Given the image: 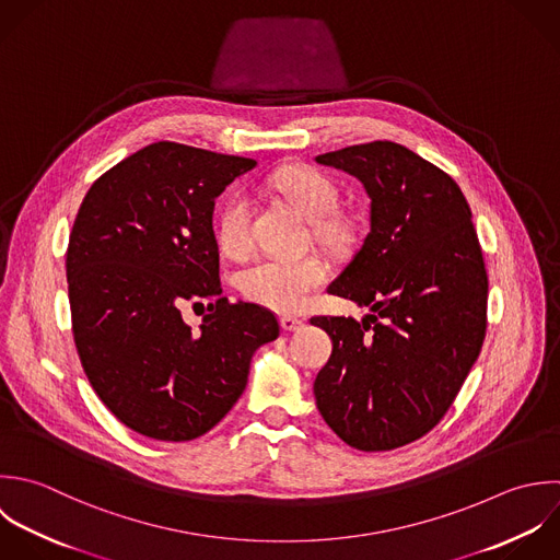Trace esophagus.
<instances>
[{"instance_id":"34e87169","label":"esophagus","mask_w":560,"mask_h":560,"mask_svg":"<svg viewBox=\"0 0 560 560\" xmlns=\"http://www.w3.org/2000/svg\"><path fill=\"white\" fill-rule=\"evenodd\" d=\"M281 327L283 331H299L303 327V320L296 316H281Z\"/></svg>"}]
</instances>
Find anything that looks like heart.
Instances as JSON below:
<instances>
[{"label":"heart","mask_w":560,"mask_h":560,"mask_svg":"<svg viewBox=\"0 0 560 560\" xmlns=\"http://www.w3.org/2000/svg\"><path fill=\"white\" fill-rule=\"evenodd\" d=\"M270 185L314 222L318 235L338 233L340 224L331 215L338 205V187L325 172L310 165H285L272 174ZM215 240L226 257L240 259L250 253L253 211L248 198L233 196L224 205ZM327 277L329 266L318 255L266 257L240 272V290L253 303L290 314L303 310Z\"/></svg>","instance_id":"heart-1"}]
</instances>
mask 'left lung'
I'll return each instance as SVG.
<instances>
[{
	"mask_svg": "<svg viewBox=\"0 0 560 560\" xmlns=\"http://www.w3.org/2000/svg\"><path fill=\"white\" fill-rule=\"evenodd\" d=\"M316 161L360 178L371 198V229L327 288L371 314L312 318L334 340L316 406L347 445L390 452L439 425L482 351V246L458 183L406 145L371 141Z\"/></svg>",
	"mask_w": 560,
	"mask_h": 560,
	"instance_id": "obj_1",
	"label": "left lung"
}]
</instances>
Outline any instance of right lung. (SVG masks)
I'll return each mask as SVG.
<instances>
[{
    "mask_svg": "<svg viewBox=\"0 0 560 560\" xmlns=\"http://www.w3.org/2000/svg\"><path fill=\"white\" fill-rule=\"evenodd\" d=\"M257 161L159 141L86 191L67 246L71 331L102 404L132 432L202 436L235 406L277 316L222 296L213 205ZM208 301L194 332L179 307Z\"/></svg>",
    "mask_w": 560,
    "mask_h": 560,
    "instance_id": "add662e5",
    "label": "right lung"
}]
</instances>
